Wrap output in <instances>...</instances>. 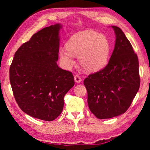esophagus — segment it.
<instances>
[{
  "label": "esophagus",
  "instance_id": "1",
  "mask_svg": "<svg viewBox=\"0 0 150 150\" xmlns=\"http://www.w3.org/2000/svg\"><path fill=\"white\" fill-rule=\"evenodd\" d=\"M74 81H75V82L76 83H80L81 82V78L79 76H78V75H75L74 76Z\"/></svg>",
  "mask_w": 150,
  "mask_h": 150
}]
</instances>
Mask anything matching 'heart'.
Masks as SVG:
<instances>
[{"mask_svg":"<svg viewBox=\"0 0 150 150\" xmlns=\"http://www.w3.org/2000/svg\"><path fill=\"white\" fill-rule=\"evenodd\" d=\"M66 47L61 48L59 52L63 66L70 68L74 64V55L79 57L82 68L88 72H95L104 68L110 53L108 39L91 30L74 35L67 42Z\"/></svg>","mask_w":150,"mask_h":150,"instance_id":"b5f03b06","label":"heart"}]
</instances>
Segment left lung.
<instances>
[{"label": "left lung", "instance_id": "1", "mask_svg": "<svg viewBox=\"0 0 150 150\" xmlns=\"http://www.w3.org/2000/svg\"><path fill=\"white\" fill-rule=\"evenodd\" d=\"M116 40L106 67L84 80L88 106L98 119L124 113L140 87L139 61L130 42L120 28L112 26Z\"/></svg>", "mask_w": 150, "mask_h": 150}]
</instances>
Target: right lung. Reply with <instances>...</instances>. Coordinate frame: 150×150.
<instances>
[{
    "label": "right lung",
    "mask_w": 150,
    "mask_h": 150,
    "mask_svg": "<svg viewBox=\"0 0 150 150\" xmlns=\"http://www.w3.org/2000/svg\"><path fill=\"white\" fill-rule=\"evenodd\" d=\"M56 24L35 33L16 51L9 80L18 105L28 115L53 121L62 112L63 98L74 85L71 71L59 67V30Z\"/></svg>",
    "instance_id": "1"
}]
</instances>
